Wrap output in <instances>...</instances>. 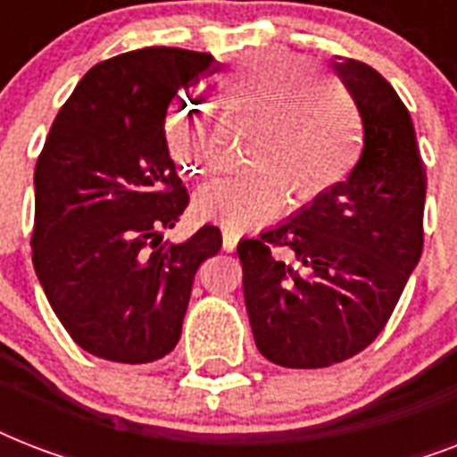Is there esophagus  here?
<instances>
[{
  "mask_svg": "<svg viewBox=\"0 0 457 457\" xmlns=\"http://www.w3.org/2000/svg\"><path fill=\"white\" fill-rule=\"evenodd\" d=\"M237 242H239V237L235 232H229V229H222V249L232 253L237 249Z\"/></svg>",
  "mask_w": 457,
  "mask_h": 457,
  "instance_id": "esophagus-1",
  "label": "esophagus"
}]
</instances>
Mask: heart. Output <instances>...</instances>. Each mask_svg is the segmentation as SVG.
Segmentation results:
<instances>
[{
  "mask_svg": "<svg viewBox=\"0 0 457 457\" xmlns=\"http://www.w3.org/2000/svg\"><path fill=\"white\" fill-rule=\"evenodd\" d=\"M218 109L229 123L249 125L239 178L218 179L194 196V213L229 232L261 228L285 206H308L339 187L361 154V113L337 80L289 52H261L229 68L218 82ZM211 113L178 104L165 118L168 154L187 175H206Z\"/></svg>",
  "mask_w": 457,
  "mask_h": 457,
  "instance_id": "heart-1",
  "label": "heart"
}]
</instances>
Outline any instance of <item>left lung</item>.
Segmentation results:
<instances>
[{
    "label": "left lung",
    "instance_id": "1",
    "mask_svg": "<svg viewBox=\"0 0 457 457\" xmlns=\"http://www.w3.org/2000/svg\"><path fill=\"white\" fill-rule=\"evenodd\" d=\"M332 66L361 111L358 163L322 199L237 246L251 332L282 368H329L368 348L425 244L427 172L411 113L368 63L337 56Z\"/></svg>",
    "mask_w": 457,
    "mask_h": 457
}]
</instances>
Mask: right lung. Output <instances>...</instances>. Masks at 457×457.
Masks as SVG:
<instances>
[{"label": "right lung", "mask_w": 457, "mask_h": 457, "mask_svg": "<svg viewBox=\"0 0 457 457\" xmlns=\"http://www.w3.org/2000/svg\"><path fill=\"white\" fill-rule=\"evenodd\" d=\"M211 54L145 46L89 68L35 165L32 265L49 305L87 353L142 365L182 332L194 275L222 246L204 225L161 246L189 204L165 146L179 89L213 73Z\"/></svg>", "instance_id": "right-lung-1"}]
</instances>
